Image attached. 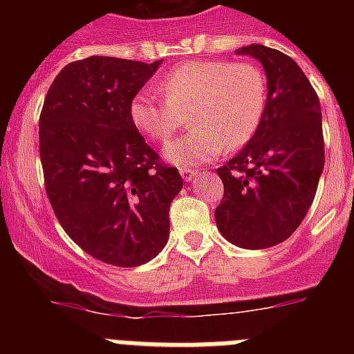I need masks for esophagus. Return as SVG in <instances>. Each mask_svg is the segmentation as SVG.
Wrapping results in <instances>:
<instances>
[{
	"mask_svg": "<svg viewBox=\"0 0 354 354\" xmlns=\"http://www.w3.org/2000/svg\"><path fill=\"white\" fill-rule=\"evenodd\" d=\"M180 175H183V179L186 183H189V180H193L198 175V171L193 170V168H180Z\"/></svg>",
	"mask_w": 354,
	"mask_h": 354,
	"instance_id": "1",
	"label": "esophagus"
}]
</instances>
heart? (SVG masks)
Masks as SVG:
<instances>
[{
  "mask_svg": "<svg viewBox=\"0 0 354 354\" xmlns=\"http://www.w3.org/2000/svg\"><path fill=\"white\" fill-rule=\"evenodd\" d=\"M156 90L159 95L150 88L134 93L129 118L143 136L162 143L187 115L193 129L165 149L167 161L184 168L246 145L261 126L268 101L257 65L223 60L186 62L165 74Z\"/></svg>",
  "mask_w": 354,
  "mask_h": 354,
  "instance_id": "b5f03b06",
  "label": "heart"
}]
</instances>
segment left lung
I'll return each mask as SVG.
<instances>
[{"mask_svg":"<svg viewBox=\"0 0 354 354\" xmlns=\"http://www.w3.org/2000/svg\"><path fill=\"white\" fill-rule=\"evenodd\" d=\"M268 77V101L257 133L236 158L218 168L223 198L218 230L239 248L262 250L286 241L314 202L324 168L323 115L310 81L283 53L252 44Z\"/></svg>","mask_w":354,"mask_h":354,"instance_id":"left-lung-1","label":"left lung"}]
</instances>
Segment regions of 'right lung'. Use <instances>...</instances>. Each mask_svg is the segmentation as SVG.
<instances>
[{
  "label": "right lung",
  "instance_id": "obj_1",
  "mask_svg": "<svg viewBox=\"0 0 354 354\" xmlns=\"http://www.w3.org/2000/svg\"><path fill=\"white\" fill-rule=\"evenodd\" d=\"M154 64L90 56L65 65L39 120L40 161L56 218L81 250L118 268L142 266L165 248L171 200L183 189L129 118Z\"/></svg>",
  "mask_w": 354,
  "mask_h": 354
}]
</instances>
